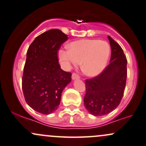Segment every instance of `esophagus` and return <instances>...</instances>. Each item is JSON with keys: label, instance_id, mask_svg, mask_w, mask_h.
<instances>
[{"label": "esophagus", "instance_id": "1", "mask_svg": "<svg viewBox=\"0 0 146 146\" xmlns=\"http://www.w3.org/2000/svg\"><path fill=\"white\" fill-rule=\"evenodd\" d=\"M72 80H77L79 79V76H78V75L76 74L73 73L72 75Z\"/></svg>", "mask_w": 146, "mask_h": 146}]
</instances>
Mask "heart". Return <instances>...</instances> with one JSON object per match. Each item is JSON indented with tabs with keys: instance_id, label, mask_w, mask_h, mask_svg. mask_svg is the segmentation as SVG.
Masks as SVG:
<instances>
[{
	"instance_id": "obj_1",
	"label": "heart",
	"mask_w": 146,
	"mask_h": 146,
	"mask_svg": "<svg viewBox=\"0 0 146 146\" xmlns=\"http://www.w3.org/2000/svg\"><path fill=\"white\" fill-rule=\"evenodd\" d=\"M68 48L58 52L60 63L65 70L77 66L81 62V69L87 76L94 77L106 68L110 54V47L106 41L97 39H80L70 42Z\"/></svg>"
}]
</instances>
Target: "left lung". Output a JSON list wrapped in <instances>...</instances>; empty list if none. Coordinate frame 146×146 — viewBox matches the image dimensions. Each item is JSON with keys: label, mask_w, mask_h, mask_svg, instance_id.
Here are the masks:
<instances>
[{"label": "left lung", "mask_w": 146, "mask_h": 146, "mask_svg": "<svg viewBox=\"0 0 146 146\" xmlns=\"http://www.w3.org/2000/svg\"><path fill=\"white\" fill-rule=\"evenodd\" d=\"M111 47L110 64L99 75L86 80L84 106L91 114H109L119 106L127 78V59L120 45L108 36Z\"/></svg>", "instance_id": "obj_1"}]
</instances>
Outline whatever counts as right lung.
Returning <instances> with one entry per match:
<instances>
[{
  "instance_id": "right-lung-1",
  "label": "right lung",
  "mask_w": 146,
  "mask_h": 146,
  "mask_svg": "<svg viewBox=\"0 0 146 146\" xmlns=\"http://www.w3.org/2000/svg\"><path fill=\"white\" fill-rule=\"evenodd\" d=\"M68 38L60 29H50L38 36L27 50L23 92L27 105L40 114L58 109L62 92L71 82L72 74L60 69L57 56Z\"/></svg>"
}]
</instances>
